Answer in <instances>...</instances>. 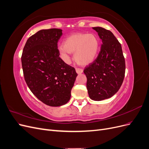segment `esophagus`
<instances>
[{"label": "esophagus", "mask_w": 149, "mask_h": 149, "mask_svg": "<svg viewBox=\"0 0 149 149\" xmlns=\"http://www.w3.org/2000/svg\"><path fill=\"white\" fill-rule=\"evenodd\" d=\"M76 73H77V74H81L83 73V70L82 69H80V68H76Z\"/></svg>", "instance_id": "34e87169"}]
</instances>
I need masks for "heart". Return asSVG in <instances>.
<instances>
[{"mask_svg":"<svg viewBox=\"0 0 149 149\" xmlns=\"http://www.w3.org/2000/svg\"><path fill=\"white\" fill-rule=\"evenodd\" d=\"M100 40L94 33H76L67 37L63 45L58 47L60 56L66 63L70 61V55L74 53V60L81 66H88L95 60L100 50Z\"/></svg>","mask_w":149,"mask_h":149,"instance_id":"1","label":"heart"}]
</instances>
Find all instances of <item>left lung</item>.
<instances>
[{"label":"left lung","instance_id":"obj_1","mask_svg":"<svg viewBox=\"0 0 149 149\" xmlns=\"http://www.w3.org/2000/svg\"><path fill=\"white\" fill-rule=\"evenodd\" d=\"M102 40L100 53L84 73L89 97L100 101L111 97L119 91L125 75V64L120 43L111 31L93 27Z\"/></svg>","mask_w":149,"mask_h":149}]
</instances>
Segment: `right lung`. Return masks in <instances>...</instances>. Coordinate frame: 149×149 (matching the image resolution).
Segmentation results:
<instances>
[{
    "mask_svg": "<svg viewBox=\"0 0 149 149\" xmlns=\"http://www.w3.org/2000/svg\"><path fill=\"white\" fill-rule=\"evenodd\" d=\"M61 35L62 30L58 29L37 31L27 40L21 58L30 91L40 101L53 107L69 101L78 76L74 68L59 56L57 43Z\"/></svg>",
    "mask_w": 149,
    "mask_h": 149,
    "instance_id": "right-lung-1",
    "label": "right lung"
}]
</instances>
